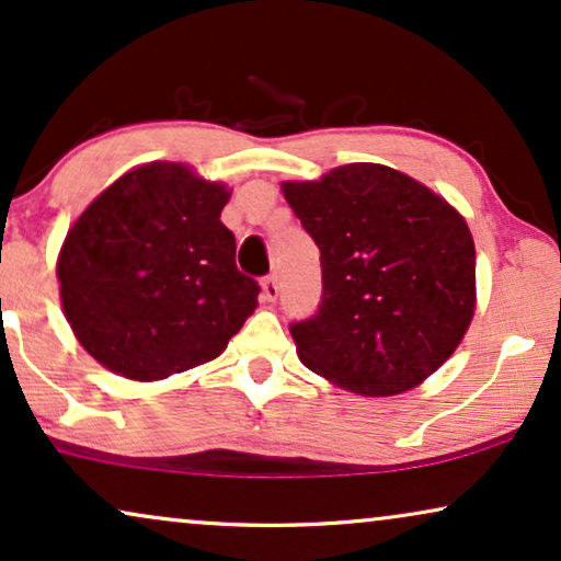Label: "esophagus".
I'll use <instances>...</instances> for the list:
<instances>
[{
    "mask_svg": "<svg viewBox=\"0 0 561 561\" xmlns=\"http://www.w3.org/2000/svg\"><path fill=\"white\" fill-rule=\"evenodd\" d=\"M261 287H264V297H266L268 302L279 297V282H276V274H274V272L264 276V282H261Z\"/></svg>",
    "mask_w": 561,
    "mask_h": 561,
    "instance_id": "1",
    "label": "esophagus"
}]
</instances>
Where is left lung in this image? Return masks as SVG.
Instances as JSON below:
<instances>
[{
    "label": "left lung",
    "mask_w": 561,
    "mask_h": 561,
    "mask_svg": "<svg viewBox=\"0 0 561 561\" xmlns=\"http://www.w3.org/2000/svg\"><path fill=\"white\" fill-rule=\"evenodd\" d=\"M282 190L323 268L316 316L289 325L300 362L371 398L421 385L474 316V241L465 218L382 163H348Z\"/></svg>",
    "instance_id": "obj_1"
}]
</instances>
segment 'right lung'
Wrapping results in <instances>:
<instances>
[{
	"instance_id": "right-lung-1",
	"label": "right lung",
	"mask_w": 561,
	"mask_h": 561,
	"mask_svg": "<svg viewBox=\"0 0 561 561\" xmlns=\"http://www.w3.org/2000/svg\"><path fill=\"white\" fill-rule=\"evenodd\" d=\"M230 192L182 163H148L107 186L58 256L66 320L81 346L153 382L213 362L256 308L220 213Z\"/></svg>"
}]
</instances>
